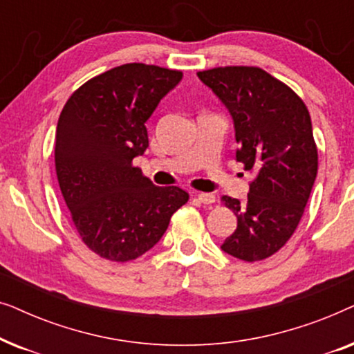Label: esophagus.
<instances>
[{
  "mask_svg": "<svg viewBox=\"0 0 354 354\" xmlns=\"http://www.w3.org/2000/svg\"><path fill=\"white\" fill-rule=\"evenodd\" d=\"M198 200L203 205H212V203L216 201V196L212 195V193H198Z\"/></svg>",
  "mask_w": 354,
  "mask_h": 354,
  "instance_id": "obj_1",
  "label": "esophagus"
}]
</instances>
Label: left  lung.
I'll list each match as a JSON object with an SVG mask.
<instances>
[{
	"label": "left lung",
	"mask_w": 354,
	"mask_h": 354,
	"mask_svg": "<svg viewBox=\"0 0 354 354\" xmlns=\"http://www.w3.org/2000/svg\"><path fill=\"white\" fill-rule=\"evenodd\" d=\"M198 77L232 115L236 162L256 172L245 203L222 196L236 229L221 248L246 263L266 259L293 235L316 180L311 118L292 88L259 67H216Z\"/></svg>",
	"instance_id": "8db88e82"
}]
</instances>
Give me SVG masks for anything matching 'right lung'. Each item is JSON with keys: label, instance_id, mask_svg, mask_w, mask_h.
<instances>
[{"label": "right lung", "instance_id": "obj_1", "mask_svg": "<svg viewBox=\"0 0 354 354\" xmlns=\"http://www.w3.org/2000/svg\"><path fill=\"white\" fill-rule=\"evenodd\" d=\"M182 77L180 71L124 64L82 85L62 109L57 182L82 241L101 258L125 263L147 253L188 201L182 188L156 187L132 164L148 148L145 124Z\"/></svg>", "mask_w": 354, "mask_h": 354}]
</instances>
